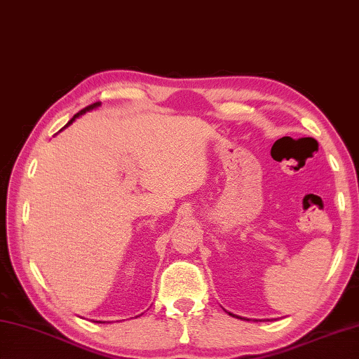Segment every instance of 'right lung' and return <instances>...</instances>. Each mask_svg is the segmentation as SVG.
<instances>
[{"label": "right lung", "instance_id": "right-lung-1", "mask_svg": "<svg viewBox=\"0 0 359 359\" xmlns=\"http://www.w3.org/2000/svg\"><path fill=\"white\" fill-rule=\"evenodd\" d=\"M100 105H101V102H95V104H91V105H88V107H86V109H82L81 111H77V114L72 118V119H69V121L67 123V126H65V128H68V126L69 124H72L73 121H74V119L76 118H79L81 115H83V114H87V111H90V110H93V109H96V107H100ZM137 318H138V316H137Z\"/></svg>", "mask_w": 359, "mask_h": 359}]
</instances>
